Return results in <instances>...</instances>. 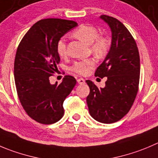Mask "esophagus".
<instances>
[{
	"mask_svg": "<svg viewBox=\"0 0 158 158\" xmlns=\"http://www.w3.org/2000/svg\"><path fill=\"white\" fill-rule=\"evenodd\" d=\"M77 83L79 84V85H83V84L85 83V80L84 78H78L77 80Z\"/></svg>",
	"mask_w": 158,
	"mask_h": 158,
	"instance_id": "34e87169",
	"label": "esophagus"
}]
</instances>
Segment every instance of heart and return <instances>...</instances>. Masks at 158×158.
I'll use <instances>...</instances> for the list:
<instances>
[{
	"mask_svg": "<svg viewBox=\"0 0 158 158\" xmlns=\"http://www.w3.org/2000/svg\"><path fill=\"white\" fill-rule=\"evenodd\" d=\"M73 35L78 40L91 46V49L98 56H102L107 53L109 49V40L106 37L98 36V30L94 27L89 25H81L73 32ZM57 52L60 56L64 57L67 55V46L64 40L58 41ZM95 62L93 59L84 60L75 63L72 70L80 74H86L94 67Z\"/></svg>",
	"mask_w": 158,
	"mask_h": 158,
	"instance_id": "heart-1",
	"label": "heart"
}]
</instances>
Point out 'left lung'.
<instances>
[{
    "instance_id": "1",
    "label": "left lung",
    "mask_w": 158,
    "mask_h": 158,
    "mask_svg": "<svg viewBox=\"0 0 158 158\" xmlns=\"http://www.w3.org/2000/svg\"><path fill=\"white\" fill-rule=\"evenodd\" d=\"M112 31L111 47L96 70V77H107L106 86L98 88L88 80L90 93L87 104L90 115L98 122L113 123L125 116L133 104L139 81V55L134 39L121 22L101 15Z\"/></svg>"
}]
</instances>
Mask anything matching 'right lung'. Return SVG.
<instances>
[{"label": "right lung", "instance_id": "right-lung-1", "mask_svg": "<svg viewBox=\"0 0 158 158\" xmlns=\"http://www.w3.org/2000/svg\"><path fill=\"white\" fill-rule=\"evenodd\" d=\"M77 25L73 21L43 19L30 28L18 47L14 65L18 95L26 113L38 123L52 124L64 116L63 103L77 81L67 75L60 85H52L49 77L60 61L58 41Z\"/></svg>", "mask_w": 158, "mask_h": 158}]
</instances>
